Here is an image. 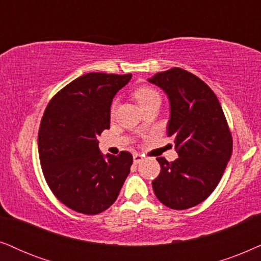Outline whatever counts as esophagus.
<instances>
[{
    "instance_id": "esophagus-1",
    "label": "esophagus",
    "mask_w": 261,
    "mask_h": 261,
    "mask_svg": "<svg viewBox=\"0 0 261 261\" xmlns=\"http://www.w3.org/2000/svg\"><path fill=\"white\" fill-rule=\"evenodd\" d=\"M143 161V156L140 154H135L134 155V163H140Z\"/></svg>"
}]
</instances>
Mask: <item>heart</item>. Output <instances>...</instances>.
Segmentation results:
<instances>
[{
  "label": "heart",
  "mask_w": 261,
  "mask_h": 261,
  "mask_svg": "<svg viewBox=\"0 0 261 261\" xmlns=\"http://www.w3.org/2000/svg\"><path fill=\"white\" fill-rule=\"evenodd\" d=\"M135 99L137 100V102L140 103V106L143 109V107L150 105V103L154 102H160L161 101V96H160V93L155 88L149 86H141L138 88L135 89L134 92ZM111 112H114V103L112 105V109H111Z\"/></svg>",
  "instance_id": "1"
}]
</instances>
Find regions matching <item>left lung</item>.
I'll return each instance as SVG.
<instances>
[{
  "label": "left lung",
  "mask_w": 261,
  "mask_h": 261,
  "mask_svg": "<svg viewBox=\"0 0 261 261\" xmlns=\"http://www.w3.org/2000/svg\"><path fill=\"white\" fill-rule=\"evenodd\" d=\"M171 101L167 136L174 138L179 158H158L161 171L152 189L158 199L174 210H186L205 200L225 171L232 137L217 96L205 82L181 68L149 79Z\"/></svg>",
  "instance_id": "left-lung-1"
}]
</instances>
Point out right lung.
I'll return each instance as SVG.
<instances>
[{
	"instance_id": "1",
	"label": "right lung",
	"mask_w": 261,
	"mask_h": 261,
	"mask_svg": "<svg viewBox=\"0 0 261 261\" xmlns=\"http://www.w3.org/2000/svg\"><path fill=\"white\" fill-rule=\"evenodd\" d=\"M131 74L89 72L56 93L38 134L44 178L58 200L85 215L102 213L116 201L130 173L133 155L100 154L98 137L110 128L113 96Z\"/></svg>"
}]
</instances>
